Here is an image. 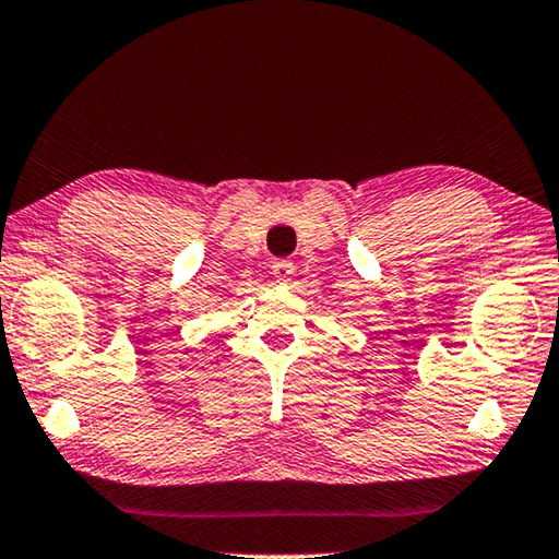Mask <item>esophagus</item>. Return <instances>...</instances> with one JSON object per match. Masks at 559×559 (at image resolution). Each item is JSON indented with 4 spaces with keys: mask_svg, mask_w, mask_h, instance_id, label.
<instances>
[{
    "mask_svg": "<svg viewBox=\"0 0 559 559\" xmlns=\"http://www.w3.org/2000/svg\"><path fill=\"white\" fill-rule=\"evenodd\" d=\"M272 274H274V280L280 282V285H287V282L293 280V274H295V264L289 260L272 262Z\"/></svg>",
    "mask_w": 559,
    "mask_h": 559,
    "instance_id": "1",
    "label": "esophagus"
}]
</instances>
